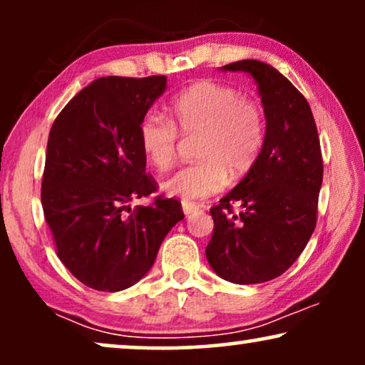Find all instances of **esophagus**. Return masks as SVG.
Returning a JSON list of instances; mask_svg holds the SVG:
<instances>
[{"label":"esophagus","mask_w":365,"mask_h":365,"mask_svg":"<svg viewBox=\"0 0 365 365\" xmlns=\"http://www.w3.org/2000/svg\"><path fill=\"white\" fill-rule=\"evenodd\" d=\"M181 206H182V212L186 214V216H189V214H192V212H196L199 209V206H196V204L191 202V201H182Z\"/></svg>","instance_id":"obj_1"}]
</instances>
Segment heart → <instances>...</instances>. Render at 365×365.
Returning a JSON list of instances; mask_svg holds the SVG:
<instances>
[{
	"label": "heart",
	"instance_id": "b5f03b06",
	"mask_svg": "<svg viewBox=\"0 0 365 365\" xmlns=\"http://www.w3.org/2000/svg\"><path fill=\"white\" fill-rule=\"evenodd\" d=\"M169 119L149 111L138 124V144L153 168L164 171L174 163L179 134H199L194 156L161 184L163 191L184 201L212 196L227 176L239 181L254 168L266 138V121L257 103L227 84L202 79L171 99Z\"/></svg>",
	"mask_w": 365,
	"mask_h": 365
}]
</instances>
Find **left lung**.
<instances>
[{"instance_id": "obj_1", "label": "left lung", "mask_w": 365, "mask_h": 365, "mask_svg": "<svg viewBox=\"0 0 365 365\" xmlns=\"http://www.w3.org/2000/svg\"><path fill=\"white\" fill-rule=\"evenodd\" d=\"M222 69L254 78L266 138L254 168L211 207L214 229L206 257L229 282H267L296 262L316 229L321 144L307 99L276 68L242 59Z\"/></svg>"}]
</instances>
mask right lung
Wrapping results in <instances>:
<instances>
[{"label":"right lung","mask_w":365,"mask_h":365,"mask_svg":"<svg viewBox=\"0 0 365 365\" xmlns=\"http://www.w3.org/2000/svg\"><path fill=\"white\" fill-rule=\"evenodd\" d=\"M166 89V76L99 78L54 119L41 204L58 257L78 281L118 292L146 276L163 239L184 219L181 202L158 196L138 144V124Z\"/></svg>","instance_id":"add662e5"}]
</instances>
